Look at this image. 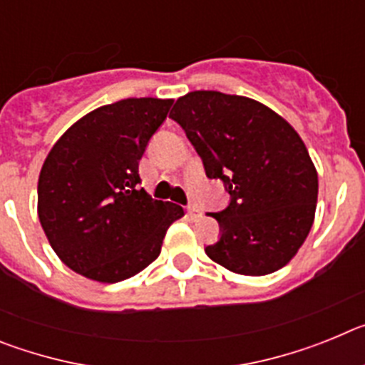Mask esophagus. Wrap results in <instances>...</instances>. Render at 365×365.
<instances>
[{
    "mask_svg": "<svg viewBox=\"0 0 365 365\" xmlns=\"http://www.w3.org/2000/svg\"><path fill=\"white\" fill-rule=\"evenodd\" d=\"M186 214H188V217L190 219H197L199 215V208L197 206H193V205H190V206H186Z\"/></svg>",
    "mask_w": 365,
    "mask_h": 365,
    "instance_id": "esophagus-1",
    "label": "esophagus"
}]
</instances>
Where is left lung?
<instances>
[{"label":"left lung","mask_w":365,"mask_h":365,"mask_svg":"<svg viewBox=\"0 0 365 365\" xmlns=\"http://www.w3.org/2000/svg\"><path fill=\"white\" fill-rule=\"evenodd\" d=\"M170 118L185 130L208 179L230 193L217 243L206 256L235 274L265 276L285 267L307 240L318 201V173L285 118L247 96L192 91Z\"/></svg>","instance_id":"8db88e82"}]
</instances>
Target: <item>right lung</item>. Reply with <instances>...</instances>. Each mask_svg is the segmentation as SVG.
Returning a JSON list of instances; mask_svg holds the SVG:
<instances>
[{
  "label": "right lung",
  "mask_w": 365,
  "mask_h": 365,
  "mask_svg": "<svg viewBox=\"0 0 365 365\" xmlns=\"http://www.w3.org/2000/svg\"><path fill=\"white\" fill-rule=\"evenodd\" d=\"M173 100L125 98L74 122L38 179V217L56 256L100 283L128 279L160 254L179 205L140 188L138 160Z\"/></svg>",
  "instance_id": "add662e5"
}]
</instances>
